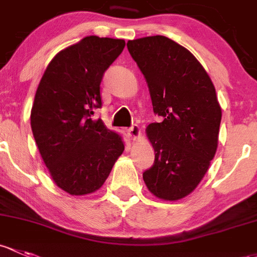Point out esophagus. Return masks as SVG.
Masks as SVG:
<instances>
[{"instance_id": "34e87169", "label": "esophagus", "mask_w": 257, "mask_h": 257, "mask_svg": "<svg viewBox=\"0 0 257 257\" xmlns=\"http://www.w3.org/2000/svg\"><path fill=\"white\" fill-rule=\"evenodd\" d=\"M126 134H128L129 138H132V139H134V138H137V137L140 134L139 126H138L137 124H133V125H132L131 128L126 129Z\"/></svg>"}]
</instances>
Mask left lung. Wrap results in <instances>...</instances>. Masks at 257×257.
Masks as SVG:
<instances>
[{"mask_svg":"<svg viewBox=\"0 0 257 257\" xmlns=\"http://www.w3.org/2000/svg\"><path fill=\"white\" fill-rule=\"evenodd\" d=\"M149 88L161 123L148 126L155 160L143 178L166 201L190 194L206 175L218 147L221 109L215 88L199 61L164 36L126 43Z\"/></svg>","mask_w":257,"mask_h":257,"instance_id":"left-lung-1","label":"left lung"}]
</instances>
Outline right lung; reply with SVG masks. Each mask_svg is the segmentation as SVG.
Returning a JSON list of instances; mask_svg holds the SVG:
<instances>
[{
    "mask_svg": "<svg viewBox=\"0 0 257 257\" xmlns=\"http://www.w3.org/2000/svg\"><path fill=\"white\" fill-rule=\"evenodd\" d=\"M124 47L123 39L83 38L56 54L38 86L32 132L53 180L70 194L98 190L124 150L121 138L92 118L104 72Z\"/></svg>",
    "mask_w": 257,
    "mask_h": 257,
    "instance_id": "obj_1",
    "label": "right lung"
}]
</instances>
